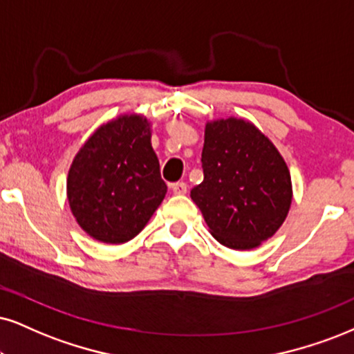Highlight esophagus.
Segmentation results:
<instances>
[{
  "label": "esophagus",
  "instance_id": "esophagus-1",
  "mask_svg": "<svg viewBox=\"0 0 354 354\" xmlns=\"http://www.w3.org/2000/svg\"><path fill=\"white\" fill-rule=\"evenodd\" d=\"M170 189L176 195H185L187 194V184L185 182H176V184L170 185Z\"/></svg>",
  "mask_w": 354,
  "mask_h": 354
}]
</instances>
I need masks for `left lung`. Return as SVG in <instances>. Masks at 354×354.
I'll list each match as a JSON object with an SVG mask.
<instances>
[{"label":"left lung","instance_id":"1","mask_svg":"<svg viewBox=\"0 0 354 354\" xmlns=\"http://www.w3.org/2000/svg\"><path fill=\"white\" fill-rule=\"evenodd\" d=\"M203 182L190 197L212 236L231 250H252L274 236L292 203L290 172L281 152L241 118L205 126Z\"/></svg>","mask_w":354,"mask_h":354}]
</instances>
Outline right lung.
I'll return each instance as SVG.
<instances>
[{"instance_id":"1","label":"right lung","mask_w":354,"mask_h":354,"mask_svg":"<svg viewBox=\"0 0 354 354\" xmlns=\"http://www.w3.org/2000/svg\"><path fill=\"white\" fill-rule=\"evenodd\" d=\"M167 194L151 146V123L121 115L95 131L68 170L67 198L80 228L121 244L142 231Z\"/></svg>"}]
</instances>
